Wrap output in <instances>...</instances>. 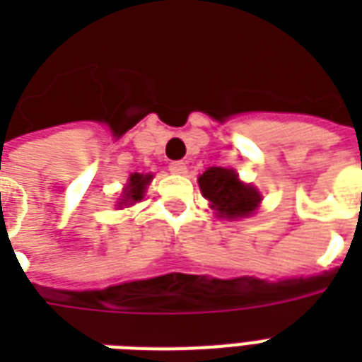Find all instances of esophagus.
I'll return each mask as SVG.
<instances>
[{"instance_id":"1","label":"esophagus","mask_w":362,"mask_h":362,"mask_svg":"<svg viewBox=\"0 0 362 362\" xmlns=\"http://www.w3.org/2000/svg\"><path fill=\"white\" fill-rule=\"evenodd\" d=\"M169 170L173 173V175H184V173L187 170V167L184 161H170Z\"/></svg>"}]
</instances>
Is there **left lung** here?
I'll return each mask as SVG.
<instances>
[{
    "label": "left lung",
    "instance_id": "obj_1",
    "mask_svg": "<svg viewBox=\"0 0 362 362\" xmlns=\"http://www.w3.org/2000/svg\"><path fill=\"white\" fill-rule=\"evenodd\" d=\"M201 192L221 218H244L257 209L261 195L255 187L242 184L233 169L210 167L199 176Z\"/></svg>",
    "mask_w": 362,
    "mask_h": 362
}]
</instances>
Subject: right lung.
<instances>
[{
	"label": "right lung",
	"instance_id": "add662e5",
	"mask_svg": "<svg viewBox=\"0 0 362 362\" xmlns=\"http://www.w3.org/2000/svg\"><path fill=\"white\" fill-rule=\"evenodd\" d=\"M152 180V175H131L129 184L124 189V199H120V203L118 204H133L135 201H141L144 197V189H146L148 182Z\"/></svg>",
	"mask_w": 362,
	"mask_h": 362
}]
</instances>
